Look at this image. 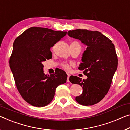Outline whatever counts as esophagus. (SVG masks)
Masks as SVG:
<instances>
[{
  "mask_svg": "<svg viewBox=\"0 0 130 130\" xmlns=\"http://www.w3.org/2000/svg\"><path fill=\"white\" fill-rule=\"evenodd\" d=\"M69 75L68 74V77H67V81L68 82H69Z\"/></svg>",
  "mask_w": 130,
  "mask_h": 130,
  "instance_id": "esophagus-1",
  "label": "esophagus"
}]
</instances>
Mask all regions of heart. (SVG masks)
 I'll return each instance as SVG.
<instances>
[{"label":"heart","instance_id":"heart-1","mask_svg":"<svg viewBox=\"0 0 130 130\" xmlns=\"http://www.w3.org/2000/svg\"><path fill=\"white\" fill-rule=\"evenodd\" d=\"M72 43H78V42L76 41H73V42H72ZM63 68L67 71H69V69H70V66L68 64H64L63 65Z\"/></svg>","mask_w":130,"mask_h":130}]
</instances>
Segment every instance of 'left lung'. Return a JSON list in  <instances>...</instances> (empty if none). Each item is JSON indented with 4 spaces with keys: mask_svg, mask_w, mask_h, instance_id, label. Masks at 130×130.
<instances>
[{
    "mask_svg": "<svg viewBox=\"0 0 130 130\" xmlns=\"http://www.w3.org/2000/svg\"><path fill=\"white\" fill-rule=\"evenodd\" d=\"M67 34L87 46L78 68L84 71L88 78L82 80L80 77L71 76L69 79L72 84L82 87V93L75 99L82 105H93L107 93L117 70L118 59L115 45L109 38L97 31L77 29L69 31Z\"/></svg>",
    "mask_w": 130,
    "mask_h": 130,
    "instance_id": "8db88e82",
    "label": "left lung"
}]
</instances>
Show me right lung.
<instances>
[{
	"instance_id": "1",
	"label": "right lung",
	"mask_w": 130,
	"mask_h": 130,
	"mask_svg": "<svg viewBox=\"0 0 130 130\" xmlns=\"http://www.w3.org/2000/svg\"><path fill=\"white\" fill-rule=\"evenodd\" d=\"M66 34V31L33 27L17 37L13 43L10 67L17 90L32 106L48 105L53 100L57 87L67 81L64 71L45 75L42 65V62L52 58L51 47Z\"/></svg>"
}]
</instances>
